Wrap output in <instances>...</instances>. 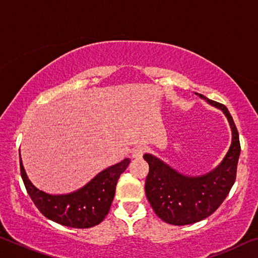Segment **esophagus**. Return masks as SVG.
Here are the masks:
<instances>
[{
	"label": "esophagus",
	"mask_w": 258,
	"mask_h": 258,
	"mask_svg": "<svg viewBox=\"0 0 258 258\" xmlns=\"http://www.w3.org/2000/svg\"><path fill=\"white\" fill-rule=\"evenodd\" d=\"M147 151L146 147H142V146H139V147H135L134 149L132 150V156L133 158H141V157L145 155V152Z\"/></svg>",
	"instance_id": "1"
}]
</instances>
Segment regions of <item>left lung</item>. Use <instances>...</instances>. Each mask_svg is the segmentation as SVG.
Returning <instances> with one entry per match:
<instances>
[{"label":"left lung","mask_w":258,"mask_h":258,"mask_svg":"<svg viewBox=\"0 0 258 258\" xmlns=\"http://www.w3.org/2000/svg\"><path fill=\"white\" fill-rule=\"evenodd\" d=\"M196 94L224 112L232 131V142L224 159L214 171L196 177L182 175L155 156H143L149 164L146 178L147 198L156 215L173 225L194 224L212 215L224 202L237 176L241 149L232 116L224 104Z\"/></svg>","instance_id":"obj_1"}]
</instances>
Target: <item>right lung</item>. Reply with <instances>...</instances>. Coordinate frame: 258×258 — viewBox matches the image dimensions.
<instances>
[{"label":"right lung","mask_w":258,"mask_h":258,"mask_svg":"<svg viewBox=\"0 0 258 258\" xmlns=\"http://www.w3.org/2000/svg\"><path fill=\"white\" fill-rule=\"evenodd\" d=\"M130 164L125 158L99 173L80 190L53 196L37 189L28 180L20 158V173L24 184L35 206L49 220L75 229H87L103 221L115 197L116 184Z\"/></svg>","instance_id":"right-lung-1"}]
</instances>
